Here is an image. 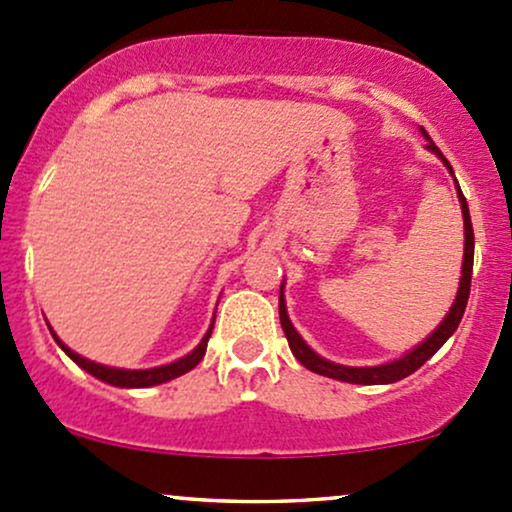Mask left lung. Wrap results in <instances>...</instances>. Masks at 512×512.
I'll list each match as a JSON object with an SVG mask.
<instances>
[{"label": "left lung", "instance_id": "8db88e82", "mask_svg": "<svg viewBox=\"0 0 512 512\" xmlns=\"http://www.w3.org/2000/svg\"><path fill=\"white\" fill-rule=\"evenodd\" d=\"M421 135L426 137V149L433 152L435 157L442 159V164L447 166V171L452 174L455 179V171H452L450 162L442 157V152L435 147V142L430 140V135L426 130L421 128ZM455 188H457V198L459 205H462V217H464V258H462V275H459V287H457V295L455 302H452L450 312L445 314V319L435 326L433 333H428V338H423L416 348H411L409 353H404L401 358L389 360V363L382 365H372V367H350V365H338L331 363V360L321 358L319 353H314L312 348L307 346V341L297 333L295 326H292L290 317H287V307H285V295H283V287L285 283L280 285V300H278V312H280V326H283L287 343H290L292 355H295L300 363L307 367V370L317 372V375L331 377V380L338 382H350V384H392L404 380L409 377L411 372H416L426 360L433 358L435 353L442 348V343L457 331L459 321L464 317V309H467V300H469V287H472V268H474V229H472V217H469V205L467 198L462 195V188L455 179Z\"/></svg>", "mask_w": 512, "mask_h": 512}]
</instances>
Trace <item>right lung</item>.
Instances as JSON below:
<instances>
[{"label":"right lung","instance_id":"obj_1","mask_svg":"<svg viewBox=\"0 0 512 512\" xmlns=\"http://www.w3.org/2000/svg\"><path fill=\"white\" fill-rule=\"evenodd\" d=\"M212 326H215V319H212L210 329L205 331L203 341L195 346L191 353L183 355V358L174 360V363H166V365H159V367H147V370H125V367H111V365H101V363H94V360L89 358H82L79 353H74L72 348H67L65 343L57 338V333L50 329V333H53L55 343L60 346L62 350H65L67 355L77 363L82 370L89 372V375H94L96 380L106 382V384H113V387H125V389H145V387H154V384H164L169 380H176V377L186 375V372H191L195 365L203 360L205 355V348H208V338L212 333Z\"/></svg>","mask_w":512,"mask_h":512}]
</instances>
